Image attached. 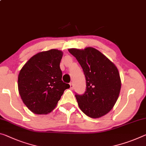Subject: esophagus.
<instances>
[{
    "label": "esophagus",
    "mask_w": 146,
    "mask_h": 146,
    "mask_svg": "<svg viewBox=\"0 0 146 146\" xmlns=\"http://www.w3.org/2000/svg\"><path fill=\"white\" fill-rule=\"evenodd\" d=\"M69 85H70V88L71 89V90H73V88H74V85H73V83L71 82H70V84H69Z\"/></svg>",
    "instance_id": "1"
}]
</instances>
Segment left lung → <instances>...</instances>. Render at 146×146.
<instances>
[{
	"label": "left lung",
	"instance_id": "left-lung-1",
	"mask_svg": "<svg viewBox=\"0 0 146 146\" xmlns=\"http://www.w3.org/2000/svg\"><path fill=\"white\" fill-rule=\"evenodd\" d=\"M68 50L77 60L86 77L84 94L75 95L80 109L92 118L103 116L112 110L119 97L121 83L118 69L93 47Z\"/></svg>",
	"mask_w": 146,
	"mask_h": 146
}]
</instances>
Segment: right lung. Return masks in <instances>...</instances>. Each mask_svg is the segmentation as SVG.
I'll return each instance as SVG.
<instances>
[{"instance_id":"obj_1","label":"right lung","mask_w":146,"mask_h":146,"mask_svg":"<svg viewBox=\"0 0 146 146\" xmlns=\"http://www.w3.org/2000/svg\"><path fill=\"white\" fill-rule=\"evenodd\" d=\"M63 52L50 49L34 55L21 69L18 90L23 103L36 114H47L56 107L69 84L62 80Z\"/></svg>"}]
</instances>
